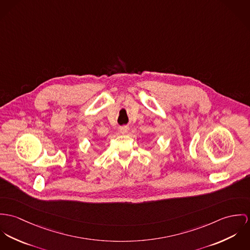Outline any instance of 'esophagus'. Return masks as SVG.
I'll return each mask as SVG.
<instances>
[{
    "instance_id": "1",
    "label": "esophagus",
    "mask_w": 250,
    "mask_h": 250,
    "mask_svg": "<svg viewBox=\"0 0 250 250\" xmlns=\"http://www.w3.org/2000/svg\"><path fill=\"white\" fill-rule=\"evenodd\" d=\"M129 130V127L127 125H123V126H120L119 127V131L122 133V134H125L127 133Z\"/></svg>"
}]
</instances>
